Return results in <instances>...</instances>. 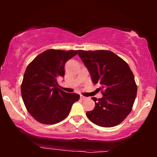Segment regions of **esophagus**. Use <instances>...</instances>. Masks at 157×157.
I'll return each mask as SVG.
<instances>
[{"mask_svg":"<svg viewBox=\"0 0 157 157\" xmlns=\"http://www.w3.org/2000/svg\"><path fill=\"white\" fill-rule=\"evenodd\" d=\"M80 98L81 100H85V99H86V97H85V96H82V95H81V96H80Z\"/></svg>","mask_w":157,"mask_h":157,"instance_id":"34e87169","label":"esophagus"}]
</instances>
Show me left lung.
<instances>
[{
	"instance_id": "left-lung-1",
	"label": "left lung",
	"mask_w": 157,
	"mask_h": 157,
	"mask_svg": "<svg viewBox=\"0 0 157 157\" xmlns=\"http://www.w3.org/2000/svg\"><path fill=\"white\" fill-rule=\"evenodd\" d=\"M94 84L98 83L103 97L92 99L95 108L87 111L90 121L102 127L121 124L132 110L137 93L134 76L126 61L111 51L79 50Z\"/></svg>"
}]
</instances>
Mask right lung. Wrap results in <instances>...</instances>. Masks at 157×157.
I'll list each match as a JSON object with an SVG mask.
<instances>
[{
    "instance_id": "right-lung-1",
    "label": "right lung",
    "mask_w": 157,
    "mask_h": 157,
    "mask_svg": "<svg viewBox=\"0 0 157 157\" xmlns=\"http://www.w3.org/2000/svg\"><path fill=\"white\" fill-rule=\"evenodd\" d=\"M78 51L48 49L38 55L25 70L21 95L27 111L36 121L54 124L69 114L80 95L59 89L58 79L65 74L64 66Z\"/></svg>"
}]
</instances>
